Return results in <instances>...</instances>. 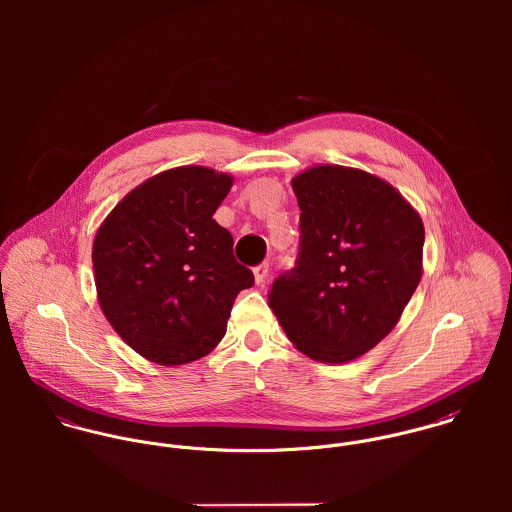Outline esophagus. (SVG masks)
Segmentation results:
<instances>
[{"instance_id":"34e87169","label":"esophagus","mask_w":512,"mask_h":512,"mask_svg":"<svg viewBox=\"0 0 512 512\" xmlns=\"http://www.w3.org/2000/svg\"><path fill=\"white\" fill-rule=\"evenodd\" d=\"M268 272H270V264H268V262H262V264H258V266L254 268V278H256V284H258V286H262V284L266 282Z\"/></svg>"}]
</instances>
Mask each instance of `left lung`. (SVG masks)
I'll return each instance as SVG.
<instances>
[{"label": "left lung", "mask_w": 512, "mask_h": 512, "mask_svg": "<svg viewBox=\"0 0 512 512\" xmlns=\"http://www.w3.org/2000/svg\"><path fill=\"white\" fill-rule=\"evenodd\" d=\"M299 252L268 293L293 345L321 363L353 361L400 319L422 278L424 224L386 181L319 165L292 181Z\"/></svg>", "instance_id": "left-lung-1"}]
</instances>
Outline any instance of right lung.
Instances as JSON below:
<instances>
[{
    "mask_svg": "<svg viewBox=\"0 0 512 512\" xmlns=\"http://www.w3.org/2000/svg\"><path fill=\"white\" fill-rule=\"evenodd\" d=\"M232 177L177 167L122 199L100 226L92 264L100 307L142 357L183 365L226 333L234 297L254 286L232 236L213 219Z\"/></svg>",
    "mask_w": 512,
    "mask_h": 512,
    "instance_id": "right-lung-1",
    "label": "right lung"
}]
</instances>
